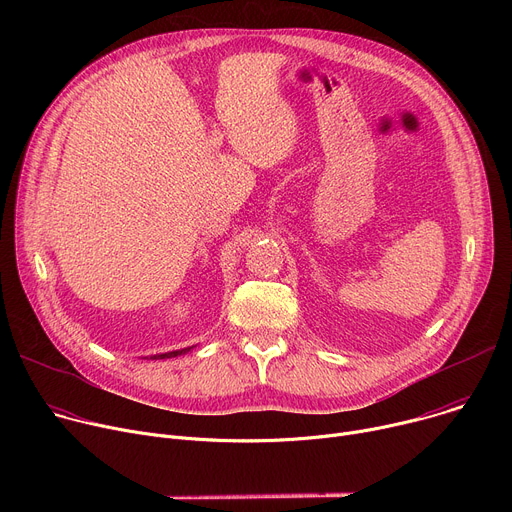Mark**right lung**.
Here are the masks:
<instances>
[{
  "instance_id": "right-lung-1",
  "label": "right lung",
  "mask_w": 512,
  "mask_h": 512,
  "mask_svg": "<svg viewBox=\"0 0 512 512\" xmlns=\"http://www.w3.org/2000/svg\"><path fill=\"white\" fill-rule=\"evenodd\" d=\"M194 346H188V348H182V350H172V352H164V354H154V356H150L152 360H160V358H172V356H180V354H186V352H190Z\"/></svg>"
}]
</instances>
